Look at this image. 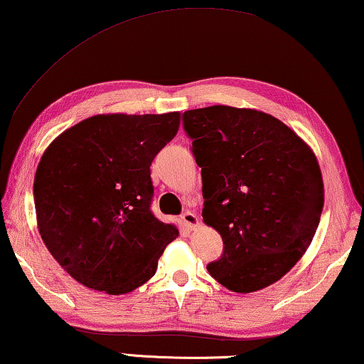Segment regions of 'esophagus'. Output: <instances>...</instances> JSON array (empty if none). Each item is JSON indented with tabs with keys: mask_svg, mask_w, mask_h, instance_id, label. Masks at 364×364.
<instances>
[{
	"mask_svg": "<svg viewBox=\"0 0 364 364\" xmlns=\"http://www.w3.org/2000/svg\"><path fill=\"white\" fill-rule=\"evenodd\" d=\"M181 222L186 227H191V229H194V227L199 225V217L194 213H191V210H186V213L181 215Z\"/></svg>",
	"mask_w": 364,
	"mask_h": 364,
	"instance_id": "1",
	"label": "esophagus"
}]
</instances>
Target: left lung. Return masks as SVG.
Returning <instances> with one entry per match:
<instances>
[{
	"mask_svg": "<svg viewBox=\"0 0 364 364\" xmlns=\"http://www.w3.org/2000/svg\"><path fill=\"white\" fill-rule=\"evenodd\" d=\"M183 124L203 176V220L224 242L208 271L240 294L264 289L316 235L323 209L317 156L263 111L217 105L186 111Z\"/></svg>",
	"mask_w": 364,
	"mask_h": 364,
	"instance_id": "1",
	"label": "left lung"
}]
</instances>
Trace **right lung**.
Wrapping results in <instances>:
<instances>
[{
	"label": "right lung",
	"mask_w": 364,
	"mask_h": 364,
	"mask_svg": "<svg viewBox=\"0 0 364 364\" xmlns=\"http://www.w3.org/2000/svg\"><path fill=\"white\" fill-rule=\"evenodd\" d=\"M181 112L97 114L52 140L34 176L37 229L80 284L121 296L151 278L178 237L150 210V165Z\"/></svg>",
	"instance_id": "obj_1"
}]
</instances>
